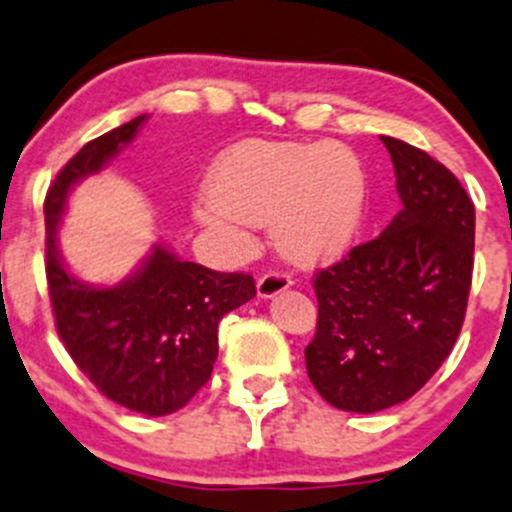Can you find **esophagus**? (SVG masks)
<instances>
[{
	"instance_id": "obj_1",
	"label": "esophagus",
	"mask_w": 512,
	"mask_h": 512,
	"mask_svg": "<svg viewBox=\"0 0 512 512\" xmlns=\"http://www.w3.org/2000/svg\"><path fill=\"white\" fill-rule=\"evenodd\" d=\"M292 287V277L284 272H267L262 274L260 282H257V294H260L262 299H270V297H277V294H282L284 289Z\"/></svg>"
}]
</instances>
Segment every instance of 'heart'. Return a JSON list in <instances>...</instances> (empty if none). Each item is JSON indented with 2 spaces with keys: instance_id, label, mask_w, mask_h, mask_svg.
Listing matches in <instances>:
<instances>
[{
  "instance_id": "b5f03b06",
  "label": "heart",
  "mask_w": 512,
  "mask_h": 512,
  "mask_svg": "<svg viewBox=\"0 0 512 512\" xmlns=\"http://www.w3.org/2000/svg\"><path fill=\"white\" fill-rule=\"evenodd\" d=\"M365 206L363 164L343 144L250 139L218 159L211 193L198 201L196 213L201 223L238 235L274 220L284 255L324 262L358 238Z\"/></svg>"
}]
</instances>
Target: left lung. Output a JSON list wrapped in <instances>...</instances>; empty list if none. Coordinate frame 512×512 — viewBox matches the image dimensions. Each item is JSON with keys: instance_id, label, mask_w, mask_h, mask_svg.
Here are the masks:
<instances>
[{"instance_id": "1", "label": "left lung", "mask_w": 512, "mask_h": 512, "mask_svg": "<svg viewBox=\"0 0 512 512\" xmlns=\"http://www.w3.org/2000/svg\"><path fill=\"white\" fill-rule=\"evenodd\" d=\"M402 211L314 274L319 321L306 373L328 405L370 414L410 400L454 348L473 272V201L422 149L380 137Z\"/></svg>"}]
</instances>
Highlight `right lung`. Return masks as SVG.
Masks as SVG:
<instances>
[{
  "label": "right lung",
  "instance_id": "obj_1",
  "mask_svg": "<svg viewBox=\"0 0 512 512\" xmlns=\"http://www.w3.org/2000/svg\"><path fill=\"white\" fill-rule=\"evenodd\" d=\"M144 120L147 115L134 117L85 144L48 186L46 279L58 336L90 383L127 410L164 417L208 383L220 319L255 297V279L184 262L161 245L117 287H93L66 270L58 225L68 191L98 174Z\"/></svg>",
  "mask_w": 512,
  "mask_h": 512
}]
</instances>
